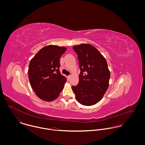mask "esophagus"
<instances>
[{
	"mask_svg": "<svg viewBox=\"0 0 145 145\" xmlns=\"http://www.w3.org/2000/svg\"><path fill=\"white\" fill-rule=\"evenodd\" d=\"M67 78H68L69 79H70V78H71V76H70V75H69V76H67Z\"/></svg>",
	"mask_w": 145,
	"mask_h": 145,
	"instance_id": "1",
	"label": "esophagus"
}]
</instances>
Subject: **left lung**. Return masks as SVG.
I'll return each mask as SVG.
<instances>
[{
  "mask_svg": "<svg viewBox=\"0 0 145 145\" xmlns=\"http://www.w3.org/2000/svg\"><path fill=\"white\" fill-rule=\"evenodd\" d=\"M78 55L81 72L78 85L72 86L76 99L83 105L98 103L109 87L110 71L105 59L93 46L82 43L74 46ZM86 72V74L83 73Z\"/></svg>",
  "mask_w": 145,
  "mask_h": 145,
  "instance_id": "8db88e82",
  "label": "left lung"
}]
</instances>
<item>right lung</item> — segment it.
I'll list each match as a JSON object with an SVG mask.
<instances>
[{"instance_id": "1", "label": "right lung", "mask_w": 145, "mask_h": 145, "mask_svg": "<svg viewBox=\"0 0 145 145\" xmlns=\"http://www.w3.org/2000/svg\"><path fill=\"white\" fill-rule=\"evenodd\" d=\"M67 50L65 47H43L31 60L28 77L36 95L42 100L51 102L62 91L66 79L60 72V60Z\"/></svg>"}]
</instances>
